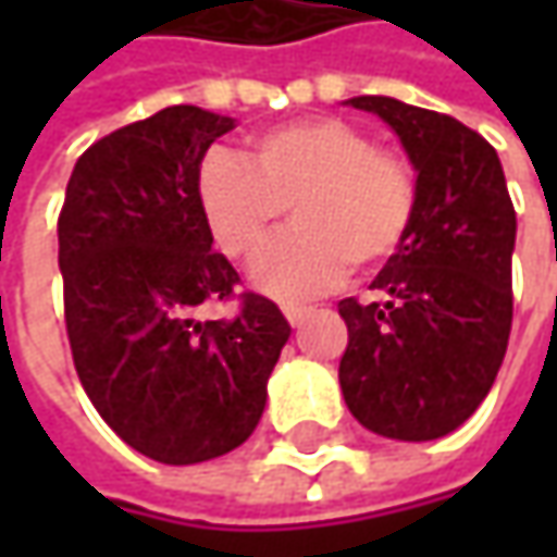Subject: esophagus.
<instances>
[{
    "label": "esophagus",
    "instance_id": "obj_1",
    "mask_svg": "<svg viewBox=\"0 0 557 557\" xmlns=\"http://www.w3.org/2000/svg\"><path fill=\"white\" fill-rule=\"evenodd\" d=\"M310 307H285V319H288L294 329H300L310 319Z\"/></svg>",
    "mask_w": 557,
    "mask_h": 557
}]
</instances>
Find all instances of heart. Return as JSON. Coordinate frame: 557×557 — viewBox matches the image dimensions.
I'll return each mask as SVG.
<instances>
[{"mask_svg": "<svg viewBox=\"0 0 557 557\" xmlns=\"http://www.w3.org/2000/svg\"><path fill=\"white\" fill-rule=\"evenodd\" d=\"M198 195L216 245L235 263L257 260L295 203V232L253 269V285L278 300L337 288L354 263H387L418 207L412 166L341 117L272 126L253 136L250 161L216 148L201 163Z\"/></svg>", "mask_w": 557, "mask_h": 557, "instance_id": "heart-1", "label": "heart"}]
</instances>
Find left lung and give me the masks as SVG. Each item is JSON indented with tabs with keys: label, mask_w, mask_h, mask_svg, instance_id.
Masks as SVG:
<instances>
[{
	"label": "left lung",
	"mask_w": 557,
	"mask_h": 557,
	"mask_svg": "<svg viewBox=\"0 0 557 557\" xmlns=\"http://www.w3.org/2000/svg\"><path fill=\"white\" fill-rule=\"evenodd\" d=\"M350 108L384 120L416 166L418 207L377 272V300L337 304L347 322L341 391L354 418L391 440H437L474 416L511 332L515 207L490 141L449 114L387 96Z\"/></svg>",
	"instance_id": "obj_1"
}]
</instances>
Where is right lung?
Returning a JSON list of instances; mask_svg holds the SVG:
<instances>
[{"label": "right lung", "instance_id": "right-lung-1", "mask_svg": "<svg viewBox=\"0 0 557 557\" xmlns=\"http://www.w3.org/2000/svg\"><path fill=\"white\" fill-rule=\"evenodd\" d=\"M228 129L195 104L123 126L83 151L58 216L79 384L123 443L163 465L216 459L253 434L290 334L260 294H242L235 319H201L238 285L198 195L203 154Z\"/></svg>", "mask_w": 557, "mask_h": 557}]
</instances>
